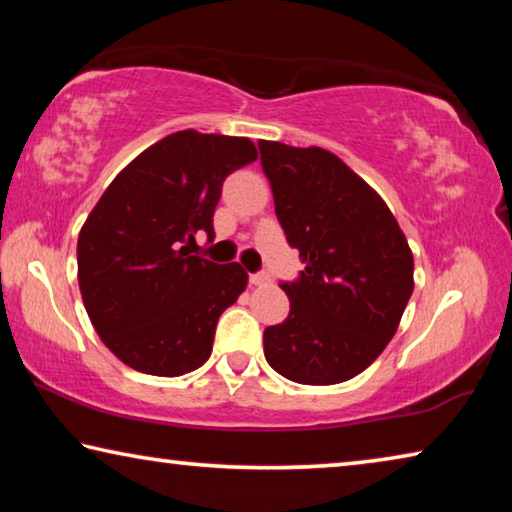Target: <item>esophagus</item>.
I'll return each mask as SVG.
<instances>
[{
  "label": "esophagus",
  "mask_w": 512,
  "mask_h": 512,
  "mask_svg": "<svg viewBox=\"0 0 512 512\" xmlns=\"http://www.w3.org/2000/svg\"><path fill=\"white\" fill-rule=\"evenodd\" d=\"M271 282V277H268L266 273H253L250 275V284H253V287H262V284H268Z\"/></svg>",
  "instance_id": "esophagus-1"
}]
</instances>
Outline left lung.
<instances>
[{"mask_svg": "<svg viewBox=\"0 0 512 512\" xmlns=\"http://www.w3.org/2000/svg\"><path fill=\"white\" fill-rule=\"evenodd\" d=\"M275 214L305 264L280 284L291 309L264 329V354L296 384L357 377L400 327L413 293V253L375 189L320 146L259 142Z\"/></svg>", "mask_w": 512, "mask_h": 512, "instance_id": "left-lung-1", "label": "left lung"}]
</instances>
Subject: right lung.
Listing matches in <instances>:
<instances>
[{"mask_svg":"<svg viewBox=\"0 0 512 512\" xmlns=\"http://www.w3.org/2000/svg\"><path fill=\"white\" fill-rule=\"evenodd\" d=\"M257 160L248 137L171 133L121 169L79 232V289L106 348L128 368L180 377L210 359L219 316L244 293L241 264L192 255L214 235L223 180Z\"/></svg>","mask_w":512,"mask_h":512,"instance_id":"1","label":"right lung"}]
</instances>
